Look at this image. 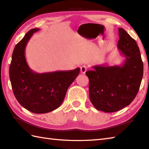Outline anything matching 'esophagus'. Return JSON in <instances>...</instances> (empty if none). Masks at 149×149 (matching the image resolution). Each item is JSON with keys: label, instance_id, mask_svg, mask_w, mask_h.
Returning a JSON list of instances; mask_svg holds the SVG:
<instances>
[{"label": "esophagus", "instance_id": "34e87169", "mask_svg": "<svg viewBox=\"0 0 149 149\" xmlns=\"http://www.w3.org/2000/svg\"><path fill=\"white\" fill-rule=\"evenodd\" d=\"M87 69H88V68H87L86 66H84V65L82 66L81 67V74H85V73H86V72L87 71Z\"/></svg>", "mask_w": 149, "mask_h": 149}]
</instances>
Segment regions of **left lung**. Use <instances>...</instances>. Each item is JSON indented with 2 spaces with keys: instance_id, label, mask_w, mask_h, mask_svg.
<instances>
[{
  "instance_id": "obj_1",
  "label": "left lung",
  "mask_w": 149,
  "mask_h": 149,
  "mask_svg": "<svg viewBox=\"0 0 149 149\" xmlns=\"http://www.w3.org/2000/svg\"><path fill=\"white\" fill-rule=\"evenodd\" d=\"M117 47L125 57L122 65L93 66L86 75L89 79L91 102L97 110L116 112L129 105L136 96L143 74V64L136 41L118 29Z\"/></svg>"
}]
</instances>
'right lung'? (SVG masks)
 Listing matches in <instances>:
<instances>
[{"mask_svg": "<svg viewBox=\"0 0 149 149\" xmlns=\"http://www.w3.org/2000/svg\"><path fill=\"white\" fill-rule=\"evenodd\" d=\"M40 29H31L16 45L9 66L13 91L24 108L34 113H46L58 108L62 104L68 87L80 72L56 71L38 74L28 66L25 50L29 40Z\"/></svg>", "mask_w": 149, "mask_h": 149, "instance_id": "obj_1", "label": "right lung"}]
</instances>
